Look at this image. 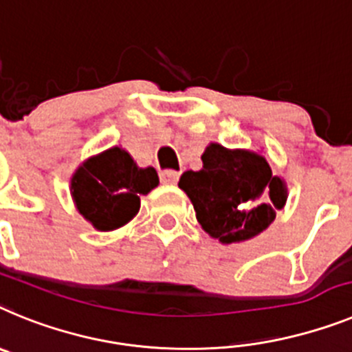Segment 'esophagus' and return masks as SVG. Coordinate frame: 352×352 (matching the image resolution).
<instances>
[{
  "label": "esophagus",
  "mask_w": 352,
  "mask_h": 352,
  "mask_svg": "<svg viewBox=\"0 0 352 352\" xmlns=\"http://www.w3.org/2000/svg\"><path fill=\"white\" fill-rule=\"evenodd\" d=\"M159 177H161V182H163V184H177L180 173L175 172V170H164V172L159 173Z\"/></svg>",
  "instance_id": "1"
}]
</instances>
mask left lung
Returning a JSON list of instances; mask_svg holds the SVG:
<instances>
[{
	"label": "left lung",
	"instance_id": "left-lung-1",
	"mask_svg": "<svg viewBox=\"0 0 352 352\" xmlns=\"http://www.w3.org/2000/svg\"><path fill=\"white\" fill-rule=\"evenodd\" d=\"M200 172L182 173L179 188L189 197L201 228L223 244L252 239L274 221L287 188L264 155L210 143Z\"/></svg>",
	"mask_w": 352,
	"mask_h": 352
}]
</instances>
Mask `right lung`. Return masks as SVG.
Returning <instances> with one entry per match:
<instances>
[{"mask_svg":"<svg viewBox=\"0 0 352 352\" xmlns=\"http://www.w3.org/2000/svg\"><path fill=\"white\" fill-rule=\"evenodd\" d=\"M159 184L154 168H138L129 152L111 146L87 159L70 180L79 214L100 232L124 227L138 214L140 195Z\"/></svg>","mask_w":352,"mask_h":352,"instance_id":"obj_1","label":"right lung"}]
</instances>
